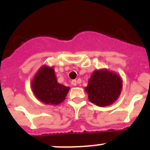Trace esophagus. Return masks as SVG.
<instances>
[{
  "mask_svg": "<svg viewBox=\"0 0 150 150\" xmlns=\"http://www.w3.org/2000/svg\"><path fill=\"white\" fill-rule=\"evenodd\" d=\"M71 84H72L73 86H76V85H77V81H76V79H74V80L71 81Z\"/></svg>",
  "mask_w": 150,
  "mask_h": 150,
  "instance_id": "1",
  "label": "esophagus"
}]
</instances>
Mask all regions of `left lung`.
<instances>
[{
  "instance_id": "1",
  "label": "left lung",
  "mask_w": 150,
  "mask_h": 150,
  "mask_svg": "<svg viewBox=\"0 0 150 150\" xmlns=\"http://www.w3.org/2000/svg\"><path fill=\"white\" fill-rule=\"evenodd\" d=\"M122 88L120 76L107 69H101L94 71L85 91L91 103L99 107H106L117 100Z\"/></svg>"
}]
</instances>
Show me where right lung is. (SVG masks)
Returning <instances> with one entry per match:
<instances>
[{
    "label": "right lung",
    "mask_w": 150,
    "mask_h": 150,
    "mask_svg": "<svg viewBox=\"0 0 150 150\" xmlns=\"http://www.w3.org/2000/svg\"><path fill=\"white\" fill-rule=\"evenodd\" d=\"M31 88L38 100L50 105L61 104L68 93L69 87L57 82L55 71L52 67L43 66L36 73Z\"/></svg>",
    "instance_id": "1"
}]
</instances>
